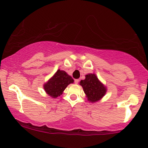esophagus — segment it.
Returning <instances> with one entry per match:
<instances>
[{"instance_id": "obj_1", "label": "esophagus", "mask_w": 148, "mask_h": 148, "mask_svg": "<svg viewBox=\"0 0 148 148\" xmlns=\"http://www.w3.org/2000/svg\"><path fill=\"white\" fill-rule=\"evenodd\" d=\"M74 83H75L76 84H78L79 83V79H75L74 80Z\"/></svg>"}]
</instances>
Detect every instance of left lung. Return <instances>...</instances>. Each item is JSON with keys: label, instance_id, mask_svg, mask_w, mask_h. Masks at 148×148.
Listing matches in <instances>:
<instances>
[{"label": "left lung", "instance_id": "1", "mask_svg": "<svg viewBox=\"0 0 148 148\" xmlns=\"http://www.w3.org/2000/svg\"><path fill=\"white\" fill-rule=\"evenodd\" d=\"M80 85L84 88L88 99L91 102H95L101 99L106 92V88L98 80L95 74L86 75L85 80H81Z\"/></svg>", "mask_w": 148, "mask_h": 148}]
</instances>
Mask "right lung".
<instances>
[{
    "label": "right lung",
    "mask_w": 148,
    "mask_h": 148,
    "mask_svg": "<svg viewBox=\"0 0 148 148\" xmlns=\"http://www.w3.org/2000/svg\"><path fill=\"white\" fill-rule=\"evenodd\" d=\"M73 82L74 80L70 76L64 71L58 69L51 79L45 84L44 88L49 96L56 98L62 95L67 86Z\"/></svg>",
    "instance_id": "obj_1"
}]
</instances>
